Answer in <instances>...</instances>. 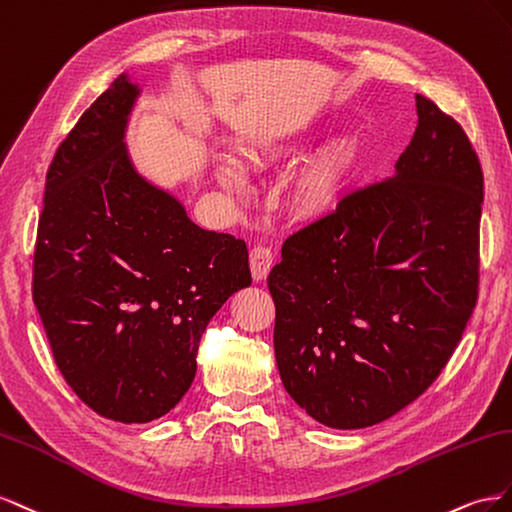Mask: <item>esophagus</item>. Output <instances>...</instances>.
<instances>
[{
  "label": "esophagus",
  "mask_w": 512,
  "mask_h": 512,
  "mask_svg": "<svg viewBox=\"0 0 512 512\" xmlns=\"http://www.w3.org/2000/svg\"><path fill=\"white\" fill-rule=\"evenodd\" d=\"M248 264H251V274L255 281H264L272 270L274 255L268 246H255L251 248V257H248Z\"/></svg>",
  "instance_id": "34e87169"
}]
</instances>
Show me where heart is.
<instances>
[{
    "label": "heart",
    "mask_w": 512,
    "mask_h": 512,
    "mask_svg": "<svg viewBox=\"0 0 512 512\" xmlns=\"http://www.w3.org/2000/svg\"><path fill=\"white\" fill-rule=\"evenodd\" d=\"M315 135V130H300L296 135L251 139L240 145L238 154L244 169L264 173L272 167L294 160L302 150H306V145L315 139ZM356 167L358 148L352 139H341L328 145L326 150H321L315 158H311L291 180V208L306 218L326 214L330 208L337 206L349 180L354 178ZM216 178L229 191L244 193L248 188L246 173L231 163L216 165Z\"/></svg>",
    "instance_id": "b5f03b06"
}]
</instances>
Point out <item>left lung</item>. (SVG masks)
<instances>
[{
	"mask_svg": "<svg viewBox=\"0 0 512 512\" xmlns=\"http://www.w3.org/2000/svg\"><path fill=\"white\" fill-rule=\"evenodd\" d=\"M394 175L289 236L268 276L283 386L332 429L416 401L459 345L478 298L483 169L465 130L416 94Z\"/></svg>",
	"mask_w": 512,
	"mask_h": 512,
	"instance_id": "1",
	"label": "left lung"
}]
</instances>
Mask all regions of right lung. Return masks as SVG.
Masks as SVG:
<instances>
[{
	"label": "right lung",
	"instance_id": "1",
	"mask_svg": "<svg viewBox=\"0 0 512 512\" xmlns=\"http://www.w3.org/2000/svg\"><path fill=\"white\" fill-rule=\"evenodd\" d=\"M139 87L120 75L57 148L34 251V304L68 386L100 416L150 422L191 388L201 334L251 285L246 244L206 231L135 169Z\"/></svg>",
	"mask_w": 512,
	"mask_h": 512
}]
</instances>
